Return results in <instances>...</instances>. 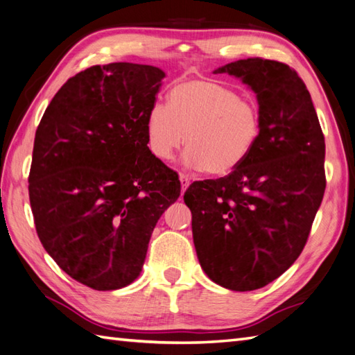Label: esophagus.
<instances>
[{"label": "esophagus", "instance_id": "esophagus-1", "mask_svg": "<svg viewBox=\"0 0 355 355\" xmlns=\"http://www.w3.org/2000/svg\"><path fill=\"white\" fill-rule=\"evenodd\" d=\"M180 184H181V192H184L186 189L189 187V184H191V178H189L184 174H181L180 175Z\"/></svg>", "mask_w": 355, "mask_h": 355}]
</instances>
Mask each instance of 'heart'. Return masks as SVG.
<instances>
[{
    "label": "heart",
    "mask_w": 355,
    "mask_h": 355,
    "mask_svg": "<svg viewBox=\"0 0 355 355\" xmlns=\"http://www.w3.org/2000/svg\"><path fill=\"white\" fill-rule=\"evenodd\" d=\"M261 131L259 105L215 80L192 78L171 89L168 105L146 114V140L162 162L187 145L184 164L228 175L250 157Z\"/></svg>",
    "instance_id": "b5f03b06"
}]
</instances>
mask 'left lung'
Segmentation results:
<instances>
[{
    "label": "left lung",
    "instance_id": "left-lung-1",
    "mask_svg": "<svg viewBox=\"0 0 355 355\" xmlns=\"http://www.w3.org/2000/svg\"><path fill=\"white\" fill-rule=\"evenodd\" d=\"M228 73L257 98L261 131L232 174L196 181L184 202L202 270L236 292L260 289L300 257L325 192V140L309 90L284 63L232 62Z\"/></svg>",
    "mask_w": 355,
    "mask_h": 355
}]
</instances>
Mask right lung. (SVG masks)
Returning a JSON list of instances; mask_svg holds the SVG:
<instances>
[{
  "instance_id": "right-lung-1",
  "label": "right lung",
  "mask_w": 355,
  "mask_h": 355,
  "mask_svg": "<svg viewBox=\"0 0 355 355\" xmlns=\"http://www.w3.org/2000/svg\"><path fill=\"white\" fill-rule=\"evenodd\" d=\"M164 76L150 64L92 66L60 87L36 130L28 193L37 236L95 291L135 282L155 224L180 196L177 174L146 140Z\"/></svg>"
}]
</instances>
